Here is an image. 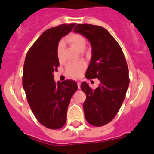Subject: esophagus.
<instances>
[{
  "instance_id": "esophagus-1",
  "label": "esophagus",
  "mask_w": 154,
  "mask_h": 154,
  "mask_svg": "<svg viewBox=\"0 0 154 154\" xmlns=\"http://www.w3.org/2000/svg\"><path fill=\"white\" fill-rule=\"evenodd\" d=\"M77 87H78V89H80V88H81V82H77Z\"/></svg>"
}]
</instances>
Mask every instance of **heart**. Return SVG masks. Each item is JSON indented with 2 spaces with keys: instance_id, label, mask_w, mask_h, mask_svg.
I'll use <instances>...</instances> for the list:
<instances>
[{
  "instance_id": "b5f03b06",
  "label": "heart",
  "mask_w": 154,
  "mask_h": 154,
  "mask_svg": "<svg viewBox=\"0 0 154 154\" xmlns=\"http://www.w3.org/2000/svg\"><path fill=\"white\" fill-rule=\"evenodd\" d=\"M65 42L69 43L72 47L76 49L78 51H83L85 49L87 45V40L84 35L77 33H73L68 35L65 38ZM64 49V42L63 41L60 42L57 45V54L59 60H63V53ZM86 68V63L83 61H79L76 63H69L66 66V73L68 76L71 77H79Z\"/></svg>"
}]
</instances>
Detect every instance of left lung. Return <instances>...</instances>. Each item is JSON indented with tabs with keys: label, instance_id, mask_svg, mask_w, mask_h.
Segmentation results:
<instances>
[{
	"label": "left lung",
	"instance_id": "1",
	"mask_svg": "<svg viewBox=\"0 0 154 154\" xmlns=\"http://www.w3.org/2000/svg\"><path fill=\"white\" fill-rule=\"evenodd\" d=\"M73 31L86 37L91 45L92 57L85 77L101 82L95 90L81 83L86 94L83 105L85 119L91 125L102 126L114 119L125 99L129 85L125 56L119 44L103 27L78 24Z\"/></svg>",
	"mask_w": 154,
	"mask_h": 154
}]
</instances>
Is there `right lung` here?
Masks as SVG:
<instances>
[{"mask_svg": "<svg viewBox=\"0 0 154 154\" xmlns=\"http://www.w3.org/2000/svg\"><path fill=\"white\" fill-rule=\"evenodd\" d=\"M74 25L63 24L45 31L25 57L22 85L28 102L37 120L51 129L65 125L68 105L77 90L75 81L56 83L53 79V73L60 66L57 45Z\"/></svg>", "mask_w": 154, "mask_h": 154, "instance_id": "right-lung-1", "label": "right lung"}]
</instances>
